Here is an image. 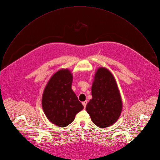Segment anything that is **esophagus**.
<instances>
[{
	"label": "esophagus",
	"mask_w": 160,
	"mask_h": 160,
	"mask_svg": "<svg viewBox=\"0 0 160 160\" xmlns=\"http://www.w3.org/2000/svg\"><path fill=\"white\" fill-rule=\"evenodd\" d=\"M82 105L84 106V108H86V104H87V103H88V101H87V100H86V101H84V102H82Z\"/></svg>",
	"instance_id": "esophagus-1"
}]
</instances>
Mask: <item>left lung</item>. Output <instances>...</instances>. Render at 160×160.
I'll use <instances>...</instances> for the list:
<instances>
[{
	"mask_svg": "<svg viewBox=\"0 0 160 160\" xmlns=\"http://www.w3.org/2000/svg\"><path fill=\"white\" fill-rule=\"evenodd\" d=\"M91 94L86 109L93 123L101 128L114 124L121 115L122 102L116 79L107 68L97 69Z\"/></svg>",
	"mask_w": 160,
	"mask_h": 160,
	"instance_id": "obj_1",
	"label": "left lung"
}]
</instances>
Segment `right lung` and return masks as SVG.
<instances>
[{
    "label": "right lung",
    "mask_w": 160,
    "mask_h": 160,
    "mask_svg": "<svg viewBox=\"0 0 160 160\" xmlns=\"http://www.w3.org/2000/svg\"><path fill=\"white\" fill-rule=\"evenodd\" d=\"M73 75L61 69L47 83L42 97V107L50 122L59 127L70 124L84 106L71 88Z\"/></svg>",
    "instance_id": "obj_1"
}]
</instances>
